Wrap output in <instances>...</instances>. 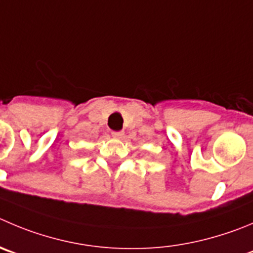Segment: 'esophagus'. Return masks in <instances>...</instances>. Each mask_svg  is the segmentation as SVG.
I'll return each mask as SVG.
<instances>
[{
    "label": "esophagus",
    "instance_id": "34e87169",
    "mask_svg": "<svg viewBox=\"0 0 253 253\" xmlns=\"http://www.w3.org/2000/svg\"><path fill=\"white\" fill-rule=\"evenodd\" d=\"M112 135L114 136L115 139H122L123 136H124V133H123V131H113Z\"/></svg>",
    "mask_w": 253,
    "mask_h": 253
}]
</instances>
